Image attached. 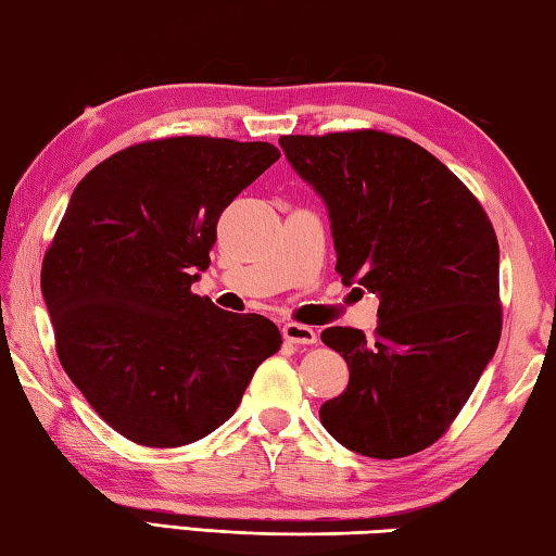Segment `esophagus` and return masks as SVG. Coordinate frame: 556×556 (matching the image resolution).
<instances>
[{"instance_id":"1","label":"esophagus","mask_w":556,"mask_h":556,"mask_svg":"<svg viewBox=\"0 0 556 556\" xmlns=\"http://www.w3.org/2000/svg\"><path fill=\"white\" fill-rule=\"evenodd\" d=\"M281 336H285V341L296 343V345H314L318 341V336L312 326L294 324V321L281 328Z\"/></svg>"}]
</instances>
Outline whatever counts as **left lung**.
<instances>
[{"mask_svg":"<svg viewBox=\"0 0 556 556\" xmlns=\"http://www.w3.org/2000/svg\"><path fill=\"white\" fill-rule=\"evenodd\" d=\"M289 164L328 205L336 271L380 296L378 328L331 326L321 341L351 380L321 404L345 448L400 458L446 434L503 331L493 223L456 174L380 129L279 137Z\"/></svg>","mask_w":556,"mask_h":556,"instance_id":"8db88e82","label":"left lung"}]
</instances>
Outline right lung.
<instances>
[{
    "label": "right lung",
    "instance_id": "add662e5",
    "mask_svg": "<svg viewBox=\"0 0 556 556\" xmlns=\"http://www.w3.org/2000/svg\"><path fill=\"white\" fill-rule=\"evenodd\" d=\"M279 156L269 142L166 137L122 149L75 186L41 267L55 353L135 444L208 437L281 348L269 318L191 291L220 213Z\"/></svg>",
    "mask_w": 556,
    "mask_h": 556
}]
</instances>
